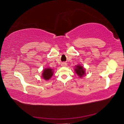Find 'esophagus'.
I'll list each match as a JSON object with an SVG mask.
<instances>
[{"label":"esophagus","instance_id":"1","mask_svg":"<svg viewBox=\"0 0 124 124\" xmlns=\"http://www.w3.org/2000/svg\"><path fill=\"white\" fill-rule=\"evenodd\" d=\"M62 65L63 66H67V63H63Z\"/></svg>","mask_w":124,"mask_h":124}]
</instances>
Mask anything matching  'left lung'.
Instances as JSON below:
<instances>
[{
  "instance_id": "left-lung-1",
  "label": "left lung",
  "mask_w": 124,
  "mask_h": 124,
  "mask_svg": "<svg viewBox=\"0 0 124 124\" xmlns=\"http://www.w3.org/2000/svg\"><path fill=\"white\" fill-rule=\"evenodd\" d=\"M75 71L80 77H81L85 74V69H84L83 67H81L79 65H77L75 69Z\"/></svg>"
}]
</instances>
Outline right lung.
<instances>
[{
    "instance_id": "right-lung-1",
    "label": "right lung",
    "mask_w": 124,
    "mask_h": 124,
    "mask_svg": "<svg viewBox=\"0 0 124 124\" xmlns=\"http://www.w3.org/2000/svg\"><path fill=\"white\" fill-rule=\"evenodd\" d=\"M53 75V70L50 68H47L43 71V78L45 80H49L52 77Z\"/></svg>"
}]
</instances>
